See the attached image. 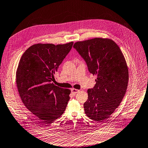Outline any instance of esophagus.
Here are the masks:
<instances>
[{"label":"esophagus","instance_id":"obj_1","mask_svg":"<svg viewBox=\"0 0 148 148\" xmlns=\"http://www.w3.org/2000/svg\"><path fill=\"white\" fill-rule=\"evenodd\" d=\"M79 91V90H77V89H75V88H72L71 89V92H72V94H73L74 95H75Z\"/></svg>","mask_w":148,"mask_h":148}]
</instances>
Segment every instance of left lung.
Instances as JSON below:
<instances>
[{"instance_id":"left-lung-1","label":"left lung","mask_w":148,"mask_h":148,"mask_svg":"<svg viewBox=\"0 0 148 148\" xmlns=\"http://www.w3.org/2000/svg\"><path fill=\"white\" fill-rule=\"evenodd\" d=\"M73 47L85 60L89 72L97 75L95 86L87 90L85 113L103 122L115 111L126 93L129 80L126 60L119 47L109 38L78 41Z\"/></svg>"}]
</instances>
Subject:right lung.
Masks as SVG:
<instances>
[{
	"instance_id": "add662e5",
	"label": "right lung",
	"mask_w": 148,
	"mask_h": 148,
	"mask_svg": "<svg viewBox=\"0 0 148 148\" xmlns=\"http://www.w3.org/2000/svg\"><path fill=\"white\" fill-rule=\"evenodd\" d=\"M73 42L36 44L23 53L16 82L25 106L44 123H51L64 112L71 90L53 84L54 74L70 51Z\"/></svg>"
}]
</instances>
